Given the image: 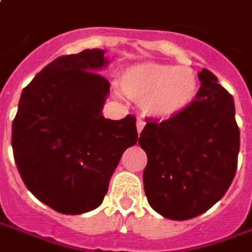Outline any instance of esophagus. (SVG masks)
I'll list each match as a JSON object with an SVG mask.
<instances>
[{
	"label": "esophagus",
	"instance_id": "obj_1",
	"mask_svg": "<svg viewBox=\"0 0 252 252\" xmlns=\"http://www.w3.org/2000/svg\"><path fill=\"white\" fill-rule=\"evenodd\" d=\"M144 126H145L144 121L139 119V120H137V123H136V126H137V132H139V133H140V132L143 131V128H144Z\"/></svg>",
	"mask_w": 252,
	"mask_h": 252
}]
</instances>
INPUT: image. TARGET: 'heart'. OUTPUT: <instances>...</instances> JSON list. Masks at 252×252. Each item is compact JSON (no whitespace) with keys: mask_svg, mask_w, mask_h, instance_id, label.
I'll return each mask as SVG.
<instances>
[{"mask_svg":"<svg viewBox=\"0 0 252 252\" xmlns=\"http://www.w3.org/2000/svg\"><path fill=\"white\" fill-rule=\"evenodd\" d=\"M120 87L126 96L141 102L145 115L168 120L187 109L197 92L192 69L156 63H140L124 70Z\"/></svg>","mask_w":252,"mask_h":252,"instance_id":"1","label":"heart"}]
</instances>
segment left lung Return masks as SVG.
Listing matches in <instances>:
<instances>
[{
    "instance_id": "left-lung-1",
    "label": "left lung",
    "mask_w": 252,
    "mask_h": 252,
    "mask_svg": "<svg viewBox=\"0 0 252 252\" xmlns=\"http://www.w3.org/2000/svg\"><path fill=\"white\" fill-rule=\"evenodd\" d=\"M191 105L159 123L148 119L139 144L148 161L143 173L150 206L171 220H187L224 196L238 165L240 133L235 104L208 69Z\"/></svg>"
}]
</instances>
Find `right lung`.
<instances>
[{
  "label": "right lung",
  "mask_w": 252,
  "mask_h": 252,
  "mask_svg": "<svg viewBox=\"0 0 252 252\" xmlns=\"http://www.w3.org/2000/svg\"><path fill=\"white\" fill-rule=\"evenodd\" d=\"M105 50L85 49L52 61L24 88L12 126L17 168L34 196L55 211L97 208L126 148L136 119L102 116L109 81L97 73Z\"/></svg>",
  "instance_id": "right-lung-1"
}]
</instances>
